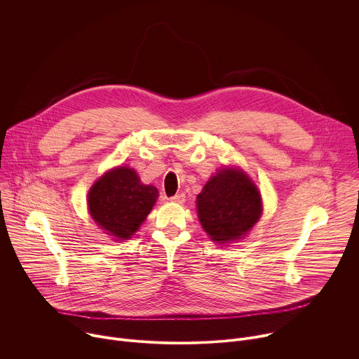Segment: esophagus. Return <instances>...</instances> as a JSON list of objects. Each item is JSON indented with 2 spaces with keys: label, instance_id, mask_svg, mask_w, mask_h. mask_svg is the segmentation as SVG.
Segmentation results:
<instances>
[{
  "label": "esophagus",
  "instance_id": "esophagus-1",
  "mask_svg": "<svg viewBox=\"0 0 359 359\" xmlns=\"http://www.w3.org/2000/svg\"><path fill=\"white\" fill-rule=\"evenodd\" d=\"M184 200H186V194L184 193H177V194L170 197V201H173V203H184Z\"/></svg>",
  "mask_w": 359,
  "mask_h": 359
}]
</instances>
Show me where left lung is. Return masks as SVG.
I'll use <instances>...</instances> for the list:
<instances>
[{
  "label": "left lung",
  "instance_id": "left-lung-1",
  "mask_svg": "<svg viewBox=\"0 0 359 359\" xmlns=\"http://www.w3.org/2000/svg\"><path fill=\"white\" fill-rule=\"evenodd\" d=\"M198 220L213 241L244 236L262 216V196L240 170L226 169L213 176L197 196Z\"/></svg>",
  "mask_w": 359,
  "mask_h": 359
}]
</instances>
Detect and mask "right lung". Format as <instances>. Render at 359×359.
Masks as SVG:
<instances>
[{
  "label": "right lung",
  "instance_id": "obj_1",
  "mask_svg": "<svg viewBox=\"0 0 359 359\" xmlns=\"http://www.w3.org/2000/svg\"><path fill=\"white\" fill-rule=\"evenodd\" d=\"M158 196V189L142 184L135 170L116 168L92 186L89 212L102 229L123 240L137 231Z\"/></svg>",
  "mask_w": 359,
  "mask_h": 359
}]
</instances>
